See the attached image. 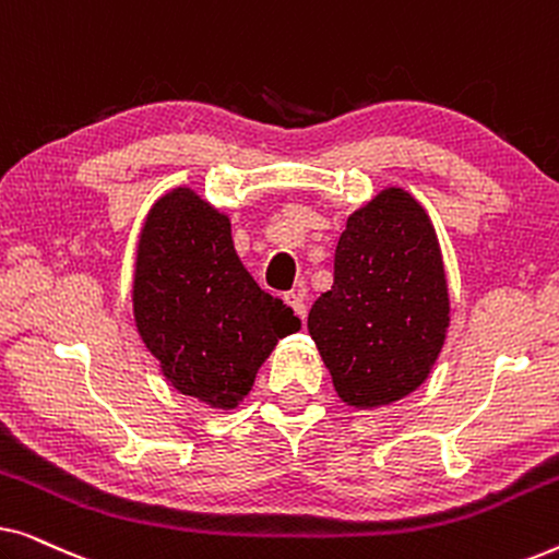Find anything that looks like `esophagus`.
Segmentation results:
<instances>
[{
    "label": "esophagus",
    "mask_w": 559,
    "mask_h": 559,
    "mask_svg": "<svg viewBox=\"0 0 559 559\" xmlns=\"http://www.w3.org/2000/svg\"><path fill=\"white\" fill-rule=\"evenodd\" d=\"M285 302L295 310L297 318L308 316V305H305V293H300V289H293V293H287L285 295Z\"/></svg>",
    "instance_id": "34e87169"
}]
</instances>
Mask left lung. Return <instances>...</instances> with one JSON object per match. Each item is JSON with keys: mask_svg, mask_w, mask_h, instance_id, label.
<instances>
[{"mask_svg": "<svg viewBox=\"0 0 559 559\" xmlns=\"http://www.w3.org/2000/svg\"><path fill=\"white\" fill-rule=\"evenodd\" d=\"M448 312L430 218L409 193L389 188L348 218L333 287L312 305L308 331L341 400L369 409L423 384L445 341Z\"/></svg>", "mask_w": 559, "mask_h": 559, "instance_id": "obj_1", "label": "left lung"}]
</instances>
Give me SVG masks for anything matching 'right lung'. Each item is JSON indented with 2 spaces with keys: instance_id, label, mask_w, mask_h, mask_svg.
Segmentation results:
<instances>
[{
  "instance_id": "obj_1",
  "label": "right lung",
  "mask_w": 559,
  "mask_h": 559,
  "mask_svg": "<svg viewBox=\"0 0 559 559\" xmlns=\"http://www.w3.org/2000/svg\"><path fill=\"white\" fill-rule=\"evenodd\" d=\"M144 346L180 394L234 409L259 366L300 320L243 270L231 224L188 188L152 205L134 272Z\"/></svg>"
}]
</instances>
